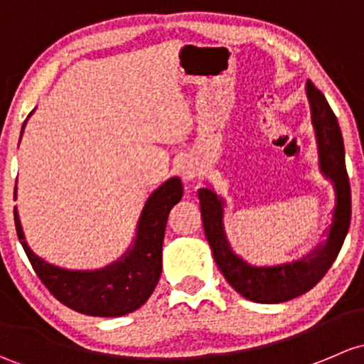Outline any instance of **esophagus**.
I'll list each match as a JSON object with an SVG mask.
<instances>
[{"label":"esophagus","mask_w":364,"mask_h":364,"mask_svg":"<svg viewBox=\"0 0 364 364\" xmlns=\"http://www.w3.org/2000/svg\"><path fill=\"white\" fill-rule=\"evenodd\" d=\"M181 173L186 181H194L201 173V164L194 159H187L181 164Z\"/></svg>","instance_id":"esophagus-1"}]
</instances>
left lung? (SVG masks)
Returning a JSON list of instances; mask_svg holds the SVG:
<instances>
[{"label":"left lung","mask_w":364,"mask_h":364,"mask_svg":"<svg viewBox=\"0 0 364 364\" xmlns=\"http://www.w3.org/2000/svg\"><path fill=\"white\" fill-rule=\"evenodd\" d=\"M310 124L316 140L317 171L333 187V208L322 240L310 252L279 264H250L228 238L226 200L212 186L198 191L205 237L224 279L237 293L256 303H284L312 289L335 263L350 224V187L346 170V151L338 121L328 101L312 82L305 84Z\"/></svg>","instance_id":"obj_1"}]
</instances>
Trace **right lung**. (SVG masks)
<instances>
[{
    "label": "right lung",
    "mask_w": 364,
    "mask_h": 364,
    "mask_svg": "<svg viewBox=\"0 0 364 364\" xmlns=\"http://www.w3.org/2000/svg\"><path fill=\"white\" fill-rule=\"evenodd\" d=\"M33 114L35 110L28 119ZM28 119L22 124L21 138ZM182 194L183 183L177 175L152 191L141 208L127 249L103 268L71 269L48 263L29 247L17 207L14 208L15 230L36 275L63 305L85 316L121 317L140 309L159 282L168 213L182 200Z\"/></svg>",
    "instance_id": "obj_1"
}]
</instances>
